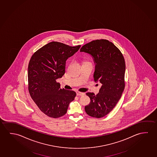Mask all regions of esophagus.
<instances>
[{"label":"esophagus","instance_id":"34e87169","mask_svg":"<svg viewBox=\"0 0 157 157\" xmlns=\"http://www.w3.org/2000/svg\"><path fill=\"white\" fill-rule=\"evenodd\" d=\"M84 93H83V92H81L79 91L77 92V96H83V95H84Z\"/></svg>","mask_w":157,"mask_h":157}]
</instances>
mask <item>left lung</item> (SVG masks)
Listing matches in <instances>:
<instances>
[{"instance_id": "8db88e82", "label": "left lung", "mask_w": 157, "mask_h": 157, "mask_svg": "<svg viewBox=\"0 0 157 157\" xmlns=\"http://www.w3.org/2000/svg\"><path fill=\"white\" fill-rule=\"evenodd\" d=\"M80 51L92 56L96 63L94 80L102 85L96 95L93 92L86 94L91 101L85 110L89 116L101 118L114 108L124 89V59L117 47L104 39L91 41Z\"/></svg>"}]
</instances>
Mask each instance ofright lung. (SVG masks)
I'll return each instance as SVG.
<instances>
[{"label": "right lung", "mask_w": 157, "mask_h": 157, "mask_svg": "<svg viewBox=\"0 0 157 157\" xmlns=\"http://www.w3.org/2000/svg\"><path fill=\"white\" fill-rule=\"evenodd\" d=\"M80 46L51 42L35 52L29 61V94L40 110L50 117L63 116L76 96L73 91L61 89L56 80L65 74L66 61Z\"/></svg>", "instance_id": "add662e5"}]
</instances>
